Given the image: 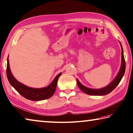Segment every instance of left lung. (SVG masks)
<instances>
[{
	"label": "left lung",
	"mask_w": 133,
	"mask_h": 133,
	"mask_svg": "<svg viewBox=\"0 0 133 133\" xmlns=\"http://www.w3.org/2000/svg\"><path fill=\"white\" fill-rule=\"evenodd\" d=\"M120 46L122 48V63H121V67H120L119 72L118 73L117 76L116 78L113 79L112 83H110L108 85L105 87L104 88H101V89H91L86 87L84 86L83 84H81L79 81L77 79V83L78 85L79 89L83 91L84 93H85L88 95H107V94L111 92L118 85V84L121 81L122 78L123 77L125 70V62L124 57L123 54V47L122 46L121 43H120Z\"/></svg>",
	"instance_id": "1"
}]
</instances>
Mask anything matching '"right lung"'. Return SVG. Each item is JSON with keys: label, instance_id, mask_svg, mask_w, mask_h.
<instances>
[{"label": "right lung", "instance_id": "right-lung-1", "mask_svg": "<svg viewBox=\"0 0 133 133\" xmlns=\"http://www.w3.org/2000/svg\"><path fill=\"white\" fill-rule=\"evenodd\" d=\"M9 58V56H8ZM8 58V63H7L6 74L10 84L18 92L24 97L29 100L39 101L46 99L51 97L54 95L56 90L57 80L59 77L61 76L62 73H59L55 77L50 85L46 87L42 88H33L24 85L20 83L14 78L12 74L10 69L9 67V60Z\"/></svg>", "mask_w": 133, "mask_h": 133}]
</instances>
